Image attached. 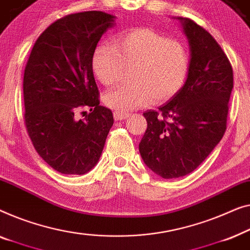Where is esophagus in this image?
<instances>
[{"label": "esophagus", "mask_w": 250, "mask_h": 250, "mask_svg": "<svg viewBox=\"0 0 250 250\" xmlns=\"http://www.w3.org/2000/svg\"><path fill=\"white\" fill-rule=\"evenodd\" d=\"M114 119L117 121H121V120H125L126 118L130 117L129 113H125V112H120V111H114L113 112Z\"/></svg>", "instance_id": "esophagus-1"}]
</instances>
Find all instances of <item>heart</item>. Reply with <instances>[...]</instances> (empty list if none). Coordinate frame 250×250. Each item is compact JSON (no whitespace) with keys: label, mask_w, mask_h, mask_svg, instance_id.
Listing matches in <instances>:
<instances>
[{"label":"heart","mask_w":250,"mask_h":250,"mask_svg":"<svg viewBox=\"0 0 250 250\" xmlns=\"http://www.w3.org/2000/svg\"><path fill=\"white\" fill-rule=\"evenodd\" d=\"M113 45L100 44L91 55L94 76L105 86L121 78L125 66H132L128 85L104 94V104L128 112L154 103H164L178 94L187 78L189 53L181 42L149 28L118 34Z\"/></svg>","instance_id":"b5f03b06"}]
</instances>
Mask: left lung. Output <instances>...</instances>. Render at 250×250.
I'll return each instance as SVG.
<instances>
[{
  "label": "left lung",
  "instance_id": "1",
  "mask_svg": "<svg viewBox=\"0 0 250 250\" xmlns=\"http://www.w3.org/2000/svg\"><path fill=\"white\" fill-rule=\"evenodd\" d=\"M189 44L187 79L158 112L144 113L147 129L139 153L148 168L164 179L187 175L203 163L227 129L233 72L208 31L177 17Z\"/></svg>",
  "mask_w": 250,
  "mask_h": 250
}]
</instances>
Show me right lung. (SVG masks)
Returning <instances> with one entry per match:
<instances>
[{
	"instance_id": "obj_1",
	"label": "right lung",
	"mask_w": 250,
	"mask_h": 250,
	"mask_svg": "<svg viewBox=\"0 0 250 250\" xmlns=\"http://www.w3.org/2000/svg\"><path fill=\"white\" fill-rule=\"evenodd\" d=\"M115 17L86 11L56 20L37 38L23 75L24 122L42 159L62 174H85L98 163L113 125L100 105L91 55ZM83 107V121L74 115Z\"/></svg>"
}]
</instances>
